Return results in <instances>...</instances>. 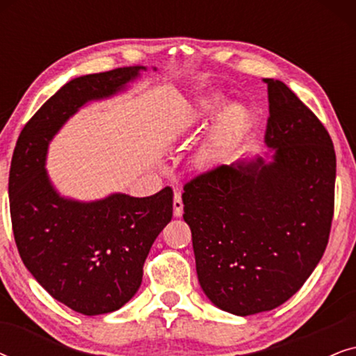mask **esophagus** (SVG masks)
<instances>
[{
  "label": "esophagus",
  "mask_w": 356,
  "mask_h": 356,
  "mask_svg": "<svg viewBox=\"0 0 356 356\" xmlns=\"http://www.w3.org/2000/svg\"><path fill=\"white\" fill-rule=\"evenodd\" d=\"M173 216L175 217L183 216V201H181V194L179 193H175V197H173Z\"/></svg>",
  "instance_id": "1"
}]
</instances>
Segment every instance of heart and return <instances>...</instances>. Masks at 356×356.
<instances>
[{
    "label": "heart",
    "mask_w": 356,
    "mask_h": 356,
    "mask_svg": "<svg viewBox=\"0 0 356 356\" xmlns=\"http://www.w3.org/2000/svg\"><path fill=\"white\" fill-rule=\"evenodd\" d=\"M220 105V99L218 97H207L202 99L197 105V115H209L212 113L217 106ZM248 124H250V110L245 105L233 104L227 106L220 118H218L216 129H213L212 138L209 144L204 147L201 152V162L211 163L216 160V157L220 154L222 149L240 138L245 133Z\"/></svg>",
    "instance_id": "b5f03b06"
}]
</instances>
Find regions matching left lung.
I'll list each match as a JSON object with an SVG mask.
<instances>
[{"label": "left lung", "instance_id": "1", "mask_svg": "<svg viewBox=\"0 0 356 356\" xmlns=\"http://www.w3.org/2000/svg\"><path fill=\"white\" fill-rule=\"evenodd\" d=\"M266 82L272 162L220 165L181 194L199 284L238 316L274 309L303 286L334 217L337 160L327 129L284 82Z\"/></svg>", "mask_w": 356, "mask_h": 356}]
</instances>
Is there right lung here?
I'll return each instance as SVG.
<instances>
[{"label": "right lung", "instance_id": "1", "mask_svg": "<svg viewBox=\"0 0 356 356\" xmlns=\"http://www.w3.org/2000/svg\"><path fill=\"white\" fill-rule=\"evenodd\" d=\"M140 70L116 67L63 86L24 126L9 168V211L24 266L53 298L86 316L111 313L133 298L152 243L172 220L173 191L67 201L48 181L47 147L79 106L123 89Z\"/></svg>", "mask_w": 356, "mask_h": 356}]
</instances>
